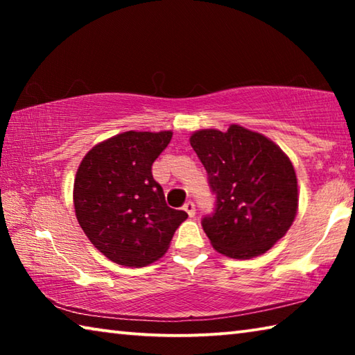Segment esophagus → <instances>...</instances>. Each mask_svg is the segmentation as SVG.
Wrapping results in <instances>:
<instances>
[{"label": "esophagus", "mask_w": 355, "mask_h": 355, "mask_svg": "<svg viewBox=\"0 0 355 355\" xmlns=\"http://www.w3.org/2000/svg\"><path fill=\"white\" fill-rule=\"evenodd\" d=\"M183 209H184L186 213L189 214V218H194V216H196V205H194V202H191V200L186 202Z\"/></svg>", "instance_id": "esophagus-1"}]
</instances>
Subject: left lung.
<instances>
[{
    "instance_id": "1",
    "label": "left lung",
    "mask_w": 355,
    "mask_h": 355,
    "mask_svg": "<svg viewBox=\"0 0 355 355\" xmlns=\"http://www.w3.org/2000/svg\"><path fill=\"white\" fill-rule=\"evenodd\" d=\"M191 147L208 173L216 208L202 227L219 254L248 260L285 236L297 213V178L288 156L266 136L239 125L200 130Z\"/></svg>"
}]
</instances>
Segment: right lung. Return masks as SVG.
I'll return each mask as SVG.
<instances>
[{"mask_svg": "<svg viewBox=\"0 0 355 355\" xmlns=\"http://www.w3.org/2000/svg\"><path fill=\"white\" fill-rule=\"evenodd\" d=\"M172 131H125L84 156L73 184L76 219L111 261L141 268L166 254L186 211L167 207L152 164Z\"/></svg>", "mask_w": 355, "mask_h": 355, "instance_id": "1", "label": "right lung"}]
</instances>
